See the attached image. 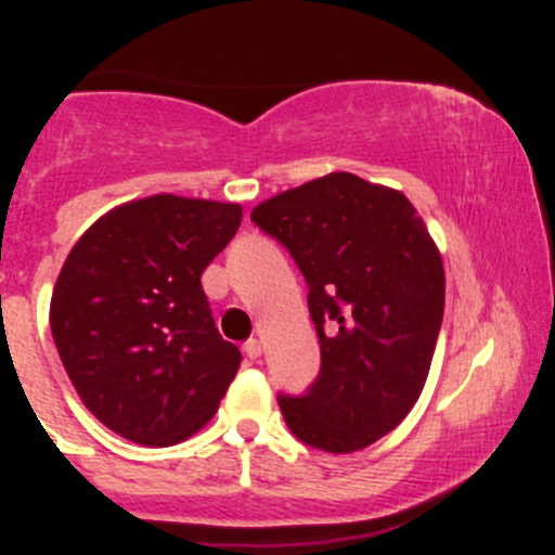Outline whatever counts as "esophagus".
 Masks as SVG:
<instances>
[{
	"label": "esophagus",
	"mask_w": 555,
	"mask_h": 555,
	"mask_svg": "<svg viewBox=\"0 0 555 555\" xmlns=\"http://www.w3.org/2000/svg\"><path fill=\"white\" fill-rule=\"evenodd\" d=\"M242 352H245L250 360H258L260 352H263V344H260L258 339H247L245 344H242Z\"/></svg>",
	"instance_id": "obj_1"
}]
</instances>
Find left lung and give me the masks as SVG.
I'll return each mask as SVG.
<instances>
[{"mask_svg": "<svg viewBox=\"0 0 555 555\" xmlns=\"http://www.w3.org/2000/svg\"><path fill=\"white\" fill-rule=\"evenodd\" d=\"M250 219L276 237L308 282L321 373L279 397L302 443L349 454L410 415L443 321V260L399 190L331 171L269 197Z\"/></svg>", "mask_w": 555, "mask_h": 555, "instance_id": "left-lung-1", "label": "left lung"}]
</instances>
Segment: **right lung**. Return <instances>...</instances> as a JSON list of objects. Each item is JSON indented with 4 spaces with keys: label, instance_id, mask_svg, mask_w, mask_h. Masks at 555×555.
I'll return each mask as SVG.
<instances>
[{
    "label": "right lung",
    "instance_id": "add662e5",
    "mask_svg": "<svg viewBox=\"0 0 555 555\" xmlns=\"http://www.w3.org/2000/svg\"><path fill=\"white\" fill-rule=\"evenodd\" d=\"M240 221V203L162 193L112 208L69 250L49 308L56 352L82 404L127 441H184L237 375L201 273Z\"/></svg>",
    "mask_w": 555,
    "mask_h": 555
}]
</instances>
